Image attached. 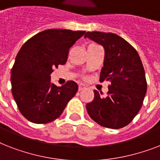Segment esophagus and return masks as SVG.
Here are the masks:
<instances>
[{
	"label": "esophagus",
	"instance_id": "esophagus-1",
	"mask_svg": "<svg viewBox=\"0 0 160 160\" xmlns=\"http://www.w3.org/2000/svg\"><path fill=\"white\" fill-rule=\"evenodd\" d=\"M84 89H85V85H79V87H78V90H79V91H80V90H84Z\"/></svg>",
	"mask_w": 160,
	"mask_h": 160
}]
</instances>
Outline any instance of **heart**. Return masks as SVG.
Returning <instances> with one entry per match:
<instances>
[{"mask_svg":"<svg viewBox=\"0 0 160 160\" xmlns=\"http://www.w3.org/2000/svg\"><path fill=\"white\" fill-rule=\"evenodd\" d=\"M84 78H85V77H84Z\"/></svg>","mask_w":160,"mask_h":160,"instance_id":"heart-1","label":"heart"}]
</instances>
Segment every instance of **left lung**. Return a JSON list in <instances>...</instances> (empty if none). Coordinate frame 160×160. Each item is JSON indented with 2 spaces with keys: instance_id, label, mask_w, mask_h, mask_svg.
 <instances>
[{
  "instance_id": "left-lung-1",
  "label": "left lung",
  "mask_w": 160,
  "mask_h": 160,
  "mask_svg": "<svg viewBox=\"0 0 160 160\" xmlns=\"http://www.w3.org/2000/svg\"><path fill=\"white\" fill-rule=\"evenodd\" d=\"M85 37L105 51L100 81L110 84L105 95L94 90L95 98L86 105L90 118L101 126L120 129L134 119L141 109L147 91L144 66L137 51L116 34L88 31Z\"/></svg>"
}]
</instances>
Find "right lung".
<instances>
[{"label": "right lung", "instance_id": "right-lung-1", "mask_svg": "<svg viewBox=\"0 0 160 160\" xmlns=\"http://www.w3.org/2000/svg\"><path fill=\"white\" fill-rule=\"evenodd\" d=\"M85 33L49 29L21 46L11 69V92L20 112L29 121H53L75 96L78 90L75 81L57 86L51 83V74L59 65H65L70 48Z\"/></svg>", "mask_w": 160, "mask_h": 160}]
</instances>
